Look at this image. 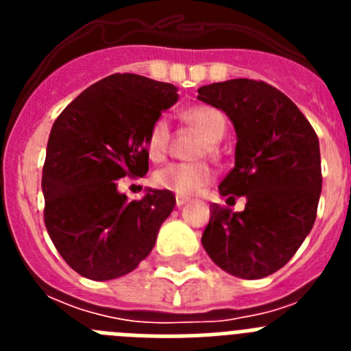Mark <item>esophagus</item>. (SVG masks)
Segmentation results:
<instances>
[{"label": "esophagus", "instance_id": "obj_1", "mask_svg": "<svg viewBox=\"0 0 351 351\" xmlns=\"http://www.w3.org/2000/svg\"><path fill=\"white\" fill-rule=\"evenodd\" d=\"M188 200H190V198H186V197H176V206L178 207H182L184 206V204H188Z\"/></svg>", "mask_w": 351, "mask_h": 351}]
</instances>
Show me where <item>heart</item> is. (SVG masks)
<instances>
[{
	"label": "heart",
	"mask_w": 351,
	"mask_h": 351,
	"mask_svg": "<svg viewBox=\"0 0 351 351\" xmlns=\"http://www.w3.org/2000/svg\"><path fill=\"white\" fill-rule=\"evenodd\" d=\"M184 121L195 132H198L206 138L197 158L214 156L218 151V142L221 141L226 132V121L219 110L207 105H195L184 112ZM172 141L170 123L165 116H160L149 126L145 135V151L153 161H161L167 156ZM214 179V172L207 163L197 161V163H170L163 169L156 170L153 176V182L156 188L172 191L179 197H191L198 191L210 184Z\"/></svg>",
	"instance_id": "obj_1"
}]
</instances>
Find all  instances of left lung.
Wrapping results in <instances>:
<instances>
[{"instance_id":"obj_1","label":"left lung","mask_w":351,"mask_h":351,"mask_svg":"<svg viewBox=\"0 0 351 351\" xmlns=\"http://www.w3.org/2000/svg\"><path fill=\"white\" fill-rule=\"evenodd\" d=\"M198 100L228 116L237 135L235 165L219 195L246 207L213 204L202 246L219 269L243 280L280 271L316 219L322 193L320 144L297 105L262 80L232 79L198 89Z\"/></svg>"}]
</instances>
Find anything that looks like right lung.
I'll list each match as a JSON object with an SVG mask.
<instances>
[{
  "instance_id": "add662e5",
  "label": "right lung",
  "mask_w": 351,
  "mask_h": 351,
  "mask_svg": "<svg viewBox=\"0 0 351 351\" xmlns=\"http://www.w3.org/2000/svg\"><path fill=\"white\" fill-rule=\"evenodd\" d=\"M178 88L135 73L89 86L52 125L43 165V219L56 250L80 276L116 280L137 269L176 206L167 190L128 202L117 179L144 178L145 135L178 101Z\"/></svg>"
}]
</instances>
